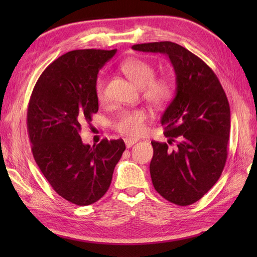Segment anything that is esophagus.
<instances>
[{
    "instance_id": "esophagus-1",
    "label": "esophagus",
    "mask_w": 257,
    "mask_h": 257,
    "mask_svg": "<svg viewBox=\"0 0 257 257\" xmlns=\"http://www.w3.org/2000/svg\"><path fill=\"white\" fill-rule=\"evenodd\" d=\"M124 143H125L126 148H131L133 147L136 143H137V139H132V138H125L124 139Z\"/></svg>"
}]
</instances>
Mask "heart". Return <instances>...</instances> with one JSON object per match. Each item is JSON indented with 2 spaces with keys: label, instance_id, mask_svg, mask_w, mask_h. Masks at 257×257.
<instances>
[{
  "label": "heart",
  "instance_id": "obj_1",
  "mask_svg": "<svg viewBox=\"0 0 257 257\" xmlns=\"http://www.w3.org/2000/svg\"><path fill=\"white\" fill-rule=\"evenodd\" d=\"M121 71L136 87L142 89L144 98L155 107L169 102L174 93V84L168 77L155 76V68L142 59H128L123 62ZM106 77L99 75L95 81V94L99 102L106 99ZM148 111L144 108L122 111L113 122V128L120 134L136 137L145 133Z\"/></svg>",
  "mask_w": 257,
  "mask_h": 257
}]
</instances>
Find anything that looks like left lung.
<instances>
[{"instance_id":"1","label":"left lung","mask_w":257,"mask_h":257,"mask_svg":"<svg viewBox=\"0 0 257 257\" xmlns=\"http://www.w3.org/2000/svg\"><path fill=\"white\" fill-rule=\"evenodd\" d=\"M164 53L176 74V95L162 115L168 143L151 142L150 175L161 196L179 206L196 203L219 180L227 159L230 109L216 75L205 62L172 42L134 45Z\"/></svg>"}]
</instances>
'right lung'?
Returning <instances> with one entry per match:
<instances>
[{
    "label": "right lung",
    "instance_id": "add662e5",
    "mask_svg": "<svg viewBox=\"0 0 257 257\" xmlns=\"http://www.w3.org/2000/svg\"><path fill=\"white\" fill-rule=\"evenodd\" d=\"M116 52L69 51L45 69L31 95L27 125L36 164L61 197L88 206L109 189L113 169L125 150L122 139L91 147L79 135L98 110L97 74Z\"/></svg>",
    "mask_w": 257,
    "mask_h": 257
}]
</instances>
